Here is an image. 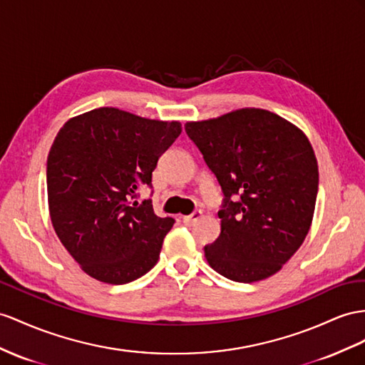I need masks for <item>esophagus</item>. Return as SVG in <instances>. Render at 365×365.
<instances>
[{"mask_svg":"<svg viewBox=\"0 0 365 365\" xmlns=\"http://www.w3.org/2000/svg\"><path fill=\"white\" fill-rule=\"evenodd\" d=\"M200 217H202V211H194L192 214H190V216L183 217V223L185 225H194V223L197 222Z\"/></svg>","mask_w":365,"mask_h":365,"instance_id":"esophagus-1","label":"esophagus"}]
</instances>
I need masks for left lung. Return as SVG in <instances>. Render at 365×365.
I'll use <instances>...</instances> for the list:
<instances>
[{
    "label": "left lung",
    "mask_w": 365,
    "mask_h": 365,
    "mask_svg": "<svg viewBox=\"0 0 365 365\" xmlns=\"http://www.w3.org/2000/svg\"><path fill=\"white\" fill-rule=\"evenodd\" d=\"M185 130L223 192L212 269L251 284L277 273L310 230L319 173L301 129L265 109L188 121Z\"/></svg>",
    "instance_id": "8db88e82"
}]
</instances>
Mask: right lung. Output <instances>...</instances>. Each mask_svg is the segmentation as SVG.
I'll list each match as a JSON object with an SVG mask.
<instances>
[{"mask_svg": "<svg viewBox=\"0 0 365 365\" xmlns=\"http://www.w3.org/2000/svg\"><path fill=\"white\" fill-rule=\"evenodd\" d=\"M182 133L117 108H98L64 123L48 157V200L55 232L85 273L123 285L158 260L173 217H158L138 186L153 188L158 158ZM135 202H133L132 200Z\"/></svg>", "mask_w": 365, "mask_h": 365, "instance_id": "obj_1", "label": "right lung"}]
</instances>
